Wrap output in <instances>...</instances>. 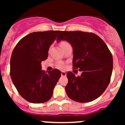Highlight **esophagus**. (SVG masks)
I'll return each instance as SVG.
<instances>
[{
  "instance_id": "obj_1",
  "label": "esophagus",
  "mask_w": 125,
  "mask_h": 125,
  "mask_svg": "<svg viewBox=\"0 0 125 125\" xmlns=\"http://www.w3.org/2000/svg\"><path fill=\"white\" fill-rule=\"evenodd\" d=\"M61 76H66V73L64 71H62L61 72Z\"/></svg>"
}]
</instances>
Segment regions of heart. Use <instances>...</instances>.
<instances>
[{
	"instance_id": "1",
	"label": "heart",
	"mask_w": 125,
	"mask_h": 125,
	"mask_svg": "<svg viewBox=\"0 0 125 125\" xmlns=\"http://www.w3.org/2000/svg\"><path fill=\"white\" fill-rule=\"evenodd\" d=\"M67 44H68V42L65 41H60V42H59V45H60V46L62 48L64 46H66ZM59 67L61 68H63V66H62V65H59Z\"/></svg>"
}]
</instances>
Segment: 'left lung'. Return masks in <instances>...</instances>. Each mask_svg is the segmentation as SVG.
I'll list each match as a JSON object with an SVG mask.
<instances>
[{"label":"left lung","mask_w":125,"mask_h":125,"mask_svg":"<svg viewBox=\"0 0 125 125\" xmlns=\"http://www.w3.org/2000/svg\"><path fill=\"white\" fill-rule=\"evenodd\" d=\"M61 40L72 45L73 67L82 72L77 77L72 72L67 73V95L79 103L96 100L105 91L111 79L113 56L108 46L96 34L82 31H62L57 38V42Z\"/></svg>","instance_id":"obj_1"}]
</instances>
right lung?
Wrapping results in <instances>:
<instances>
[{
    "label": "right lung",
    "mask_w": 125,
    "mask_h": 125,
    "mask_svg": "<svg viewBox=\"0 0 125 125\" xmlns=\"http://www.w3.org/2000/svg\"><path fill=\"white\" fill-rule=\"evenodd\" d=\"M61 31L34 32L19 41L13 50L10 74L17 91L26 101L42 103L51 98L61 77L57 69L46 73L41 62L47 59L48 51Z\"/></svg>",
    "instance_id": "obj_1"
}]
</instances>
